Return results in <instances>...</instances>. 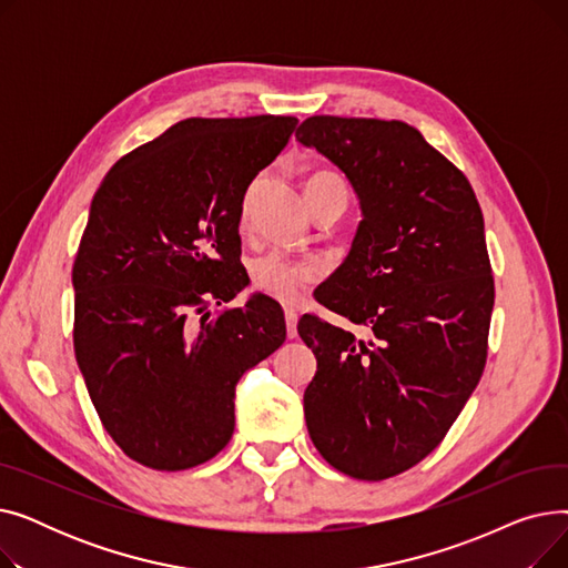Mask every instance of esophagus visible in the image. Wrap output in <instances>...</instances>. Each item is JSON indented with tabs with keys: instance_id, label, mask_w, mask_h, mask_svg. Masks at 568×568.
Returning a JSON list of instances; mask_svg holds the SVG:
<instances>
[{
	"instance_id": "obj_1",
	"label": "esophagus",
	"mask_w": 568,
	"mask_h": 568,
	"mask_svg": "<svg viewBox=\"0 0 568 568\" xmlns=\"http://www.w3.org/2000/svg\"><path fill=\"white\" fill-rule=\"evenodd\" d=\"M296 320H300V315H296V311H292V308H285V326H287V338H296Z\"/></svg>"
}]
</instances>
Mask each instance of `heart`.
<instances>
[{"instance_id": "1", "label": "heart", "mask_w": 568, "mask_h": 568, "mask_svg": "<svg viewBox=\"0 0 568 568\" xmlns=\"http://www.w3.org/2000/svg\"><path fill=\"white\" fill-rule=\"evenodd\" d=\"M332 186H345V184L341 182L338 174L329 170H315L306 176L304 182L308 202L313 195ZM248 274H251L253 290L272 296V300L292 304L300 300L302 292L320 276V262L313 257H292V255L272 251V253L253 257Z\"/></svg>"}]
</instances>
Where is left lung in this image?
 Segmentation results:
<instances>
[{"instance_id":"8db88e82","label":"left lung","mask_w":568,"mask_h":568,"mask_svg":"<svg viewBox=\"0 0 568 568\" xmlns=\"http://www.w3.org/2000/svg\"><path fill=\"white\" fill-rule=\"evenodd\" d=\"M296 140L345 172L364 216L317 302L366 336L317 315L296 326L317 359L306 426L332 467L382 481L435 449L484 375V214L467 176L405 122L317 114Z\"/></svg>"}]
</instances>
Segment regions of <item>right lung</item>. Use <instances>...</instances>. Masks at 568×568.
<instances>
[{
  "mask_svg": "<svg viewBox=\"0 0 568 568\" xmlns=\"http://www.w3.org/2000/svg\"><path fill=\"white\" fill-rule=\"evenodd\" d=\"M300 119L176 122L101 182L73 262V347L99 419L135 463L179 471L234 430V386L285 341L281 306L246 287L239 221L248 184Z\"/></svg>",
  "mask_w": 568,
  "mask_h": 568,
  "instance_id": "add662e5",
  "label": "right lung"
}]
</instances>
